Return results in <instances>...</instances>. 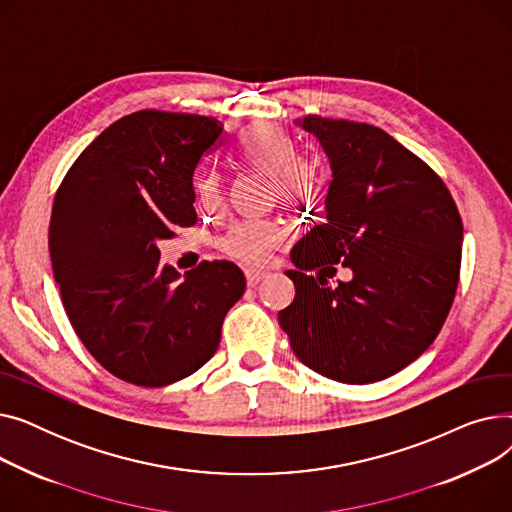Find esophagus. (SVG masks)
Listing matches in <instances>:
<instances>
[{
	"instance_id": "1",
	"label": "esophagus",
	"mask_w": 512,
	"mask_h": 512,
	"mask_svg": "<svg viewBox=\"0 0 512 512\" xmlns=\"http://www.w3.org/2000/svg\"><path fill=\"white\" fill-rule=\"evenodd\" d=\"M245 276H247V284H249V286H257L263 278H267V272H261V270H247Z\"/></svg>"
}]
</instances>
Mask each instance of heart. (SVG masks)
Returning <instances> with one entry per match:
<instances>
[{"mask_svg": "<svg viewBox=\"0 0 512 512\" xmlns=\"http://www.w3.org/2000/svg\"><path fill=\"white\" fill-rule=\"evenodd\" d=\"M242 166L272 176L274 195L290 207H299L319 193V168L315 161L301 157L297 141L284 128L259 122L242 130L234 149ZM201 203L215 205L222 199V178L215 172H203L195 180ZM286 238L284 228L274 220H245L234 224L220 247L226 255L245 263H263Z\"/></svg>", "mask_w": 512, "mask_h": 512, "instance_id": "heart-1", "label": "heart"}]
</instances>
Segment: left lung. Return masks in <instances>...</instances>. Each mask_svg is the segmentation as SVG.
I'll return each instance as SVG.
<instances>
[{"mask_svg": "<svg viewBox=\"0 0 512 512\" xmlns=\"http://www.w3.org/2000/svg\"><path fill=\"white\" fill-rule=\"evenodd\" d=\"M299 124L324 147L332 182L326 224L290 253L297 294L280 326L313 371L380 382L423 355L444 326L461 274V213L442 178L382 128L321 116ZM340 262L354 280L330 289ZM313 269L319 277L306 274Z\"/></svg>", "mask_w": 512, "mask_h": 512, "instance_id": "left-lung-1", "label": "left lung"}]
</instances>
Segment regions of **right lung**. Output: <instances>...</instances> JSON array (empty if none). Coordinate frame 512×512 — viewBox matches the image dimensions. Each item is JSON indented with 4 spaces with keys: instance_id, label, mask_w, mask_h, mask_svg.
Here are the masks:
<instances>
[{
    "instance_id": "add662e5",
    "label": "right lung",
    "mask_w": 512,
    "mask_h": 512,
    "mask_svg": "<svg viewBox=\"0 0 512 512\" xmlns=\"http://www.w3.org/2000/svg\"><path fill=\"white\" fill-rule=\"evenodd\" d=\"M222 134L209 116L128 114L76 157L53 199L49 253L66 315L128 384L161 388L195 373L245 292L232 261H203L182 278L159 263V242L197 222L193 174Z\"/></svg>"
}]
</instances>
